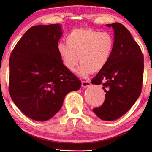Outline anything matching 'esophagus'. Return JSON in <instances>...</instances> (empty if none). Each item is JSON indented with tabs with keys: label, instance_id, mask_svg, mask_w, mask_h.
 <instances>
[{
	"label": "esophagus",
	"instance_id": "1",
	"mask_svg": "<svg viewBox=\"0 0 152 152\" xmlns=\"http://www.w3.org/2000/svg\"><path fill=\"white\" fill-rule=\"evenodd\" d=\"M91 82L90 81H82V86L83 88H87V87H89L91 86Z\"/></svg>",
	"mask_w": 152,
	"mask_h": 152
}]
</instances>
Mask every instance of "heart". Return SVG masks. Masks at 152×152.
I'll use <instances>...</instances> for the list:
<instances>
[{
  "instance_id": "1",
  "label": "heart",
  "mask_w": 152,
  "mask_h": 152,
  "mask_svg": "<svg viewBox=\"0 0 152 152\" xmlns=\"http://www.w3.org/2000/svg\"><path fill=\"white\" fill-rule=\"evenodd\" d=\"M66 40V43L57 45L58 53L64 66L71 71L80 61L77 73L81 77L102 70L113 51L114 38L108 32L75 29L67 35Z\"/></svg>"
}]
</instances>
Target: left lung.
Returning a JSON list of instances; mask_svg holds the SVG:
<instances>
[{
  "label": "left lung",
  "instance_id": "1",
  "mask_svg": "<svg viewBox=\"0 0 152 152\" xmlns=\"http://www.w3.org/2000/svg\"><path fill=\"white\" fill-rule=\"evenodd\" d=\"M114 30L113 51L107 66L94 78L93 84L103 86L105 100L93 112L101 120L112 121L125 114L142 91L144 57L129 31L120 23L107 24Z\"/></svg>",
  "mask_w": 152,
  "mask_h": 152
}]
</instances>
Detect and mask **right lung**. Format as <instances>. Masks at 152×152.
Here are the masks:
<instances>
[{"label": "right lung", "mask_w": 152, "mask_h": 152, "mask_svg": "<svg viewBox=\"0 0 152 152\" xmlns=\"http://www.w3.org/2000/svg\"><path fill=\"white\" fill-rule=\"evenodd\" d=\"M62 32L59 24L32 26L10 55V96L25 115L36 121L53 118L66 95L82 85L58 53Z\"/></svg>", "instance_id": "obj_1"}]
</instances>
